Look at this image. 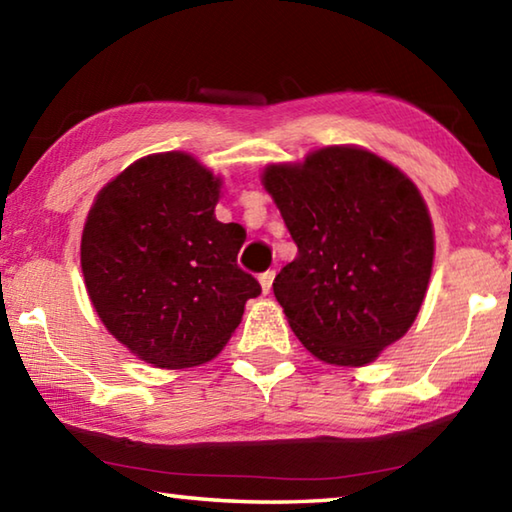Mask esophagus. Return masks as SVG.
Wrapping results in <instances>:
<instances>
[{"label":"esophagus","instance_id":"obj_1","mask_svg":"<svg viewBox=\"0 0 512 512\" xmlns=\"http://www.w3.org/2000/svg\"><path fill=\"white\" fill-rule=\"evenodd\" d=\"M273 280H275V271H266V273L259 275V284H262V291L264 293H271Z\"/></svg>","mask_w":512,"mask_h":512}]
</instances>
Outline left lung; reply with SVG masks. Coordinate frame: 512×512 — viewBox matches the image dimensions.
Returning <instances> with one entry per match:
<instances>
[{"instance_id": "obj_1", "label": "left lung", "mask_w": 512, "mask_h": 512, "mask_svg": "<svg viewBox=\"0 0 512 512\" xmlns=\"http://www.w3.org/2000/svg\"><path fill=\"white\" fill-rule=\"evenodd\" d=\"M262 185L298 246L273 282L293 334L329 366L372 363L427 296L436 241L420 189L354 144L268 164Z\"/></svg>"}]
</instances>
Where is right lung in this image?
I'll use <instances>...</instances> for the list:
<instances>
[{"label": "right lung", "mask_w": 512, "mask_h": 512, "mask_svg": "<svg viewBox=\"0 0 512 512\" xmlns=\"http://www.w3.org/2000/svg\"><path fill=\"white\" fill-rule=\"evenodd\" d=\"M221 176L183 151L135 160L94 198L81 268L115 339L158 368L212 361L262 287L237 266L239 223L216 221Z\"/></svg>", "instance_id": "add662e5"}]
</instances>
